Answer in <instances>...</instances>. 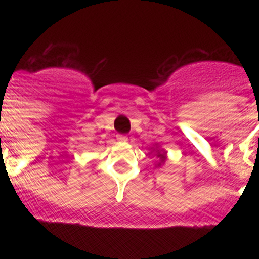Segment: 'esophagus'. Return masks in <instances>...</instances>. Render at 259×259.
Here are the masks:
<instances>
[{
    "label": "esophagus",
    "mask_w": 259,
    "mask_h": 259,
    "mask_svg": "<svg viewBox=\"0 0 259 259\" xmlns=\"http://www.w3.org/2000/svg\"><path fill=\"white\" fill-rule=\"evenodd\" d=\"M116 139H118V141H120V143H125V141L128 140L127 136H124V135H118V136H116Z\"/></svg>",
    "instance_id": "esophagus-1"
}]
</instances>
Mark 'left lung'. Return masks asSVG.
Listing matches in <instances>:
<instances>
[{"instance_id": "left-lung-1", "label": "left lung", "mask_w": 259, "mask_h": 259, "mask_svg": "<svg viewBox=\"0 0 259 259\" xmlns=\"http://www.w3.org/2000/svg\"><path fill=\"white\" fill-rule=\"evenodd\" d=\"M153 152H154L155 157L158 158V162H157V163H155V167H161L162 164H164V162H166L167 152H166V150L161 149L159 146H155V148H152V152H150V153H153Z\"/></svg>"}]
</instances>
